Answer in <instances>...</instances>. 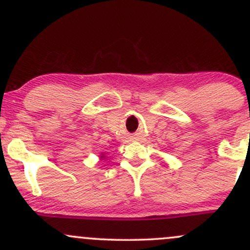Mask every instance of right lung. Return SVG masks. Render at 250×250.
I'll list each match as a JSON object with an SVG mask.
<instances>
[{
    "instance_id": "add662e5",
    "label": "right lung",
    "mask_w": 250,
    "mask_h": 250,
    "mask_svg": "<svg viewBox=\"0 0 250 250\" xmlns=\"http://www.w3.org/2000/svg\"><path fill=\"white\" fill-rule=\"evenodd\" d=\"M102 157H103V156H102Z\"/></svg>"
}]
</instances>
